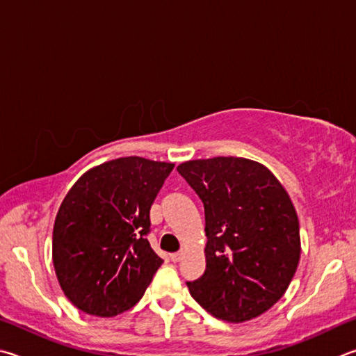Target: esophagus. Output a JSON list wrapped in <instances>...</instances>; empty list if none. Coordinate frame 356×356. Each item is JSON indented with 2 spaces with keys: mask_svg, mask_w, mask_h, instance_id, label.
<instances>
[{
  "mask_svg": "<svg viewBox=\"0 0 356 356\" xmlns=\"http://www.w3.org/2000/svg\"><path fill=\"white\" fill-rule=\"evenodd\" d=\"M183 254H184L183 250H179V252H177V253H172V254H170V259L173 261V263H179V261L183 259Z\"/></svg>",
  "mask_w": 356,
  "mask_h": 356,
  "instance_id": "34e87169",
  "label": "esophagus"
}]
</instances>
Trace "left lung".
Masks as SVG:
<instances>
[{
    "label": "left lung",
    "instance_id": "left-lung-1",
    "mask_svg": "<svg viewBox=\"0 0 356 356\" xmlns=\"http://www.w3.org/2000/svg\"><path fill=\"white\" fill-rule=\"evenodd\" d=\"M178 173L200 197L207 269L191 296L217 319L245 322L272 308L300 259V228L288 192L259 162L234 156L183 162Z\"/></svg>",
    "mask_w": 356,
    "mask_h": 356
}]
</instances>
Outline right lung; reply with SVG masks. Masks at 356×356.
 <instances>
[{"instance_id": "right-lung-1", "label": "right lung", "mask_w": 356, "mask_h": 356, "mask_svg": "<svg viewBox=\"0 0 356 356\" xmlns=\"http://www.w3.org/2000/svg\"><path fill=\"white\" fill-rule=\"evenodd\" d=\"M170 162L129 156L84 173L53 229V264L64 294L87 314L112 317L140 300L162 259L149 247V208Z\"/></svg>"}]
</instances>
